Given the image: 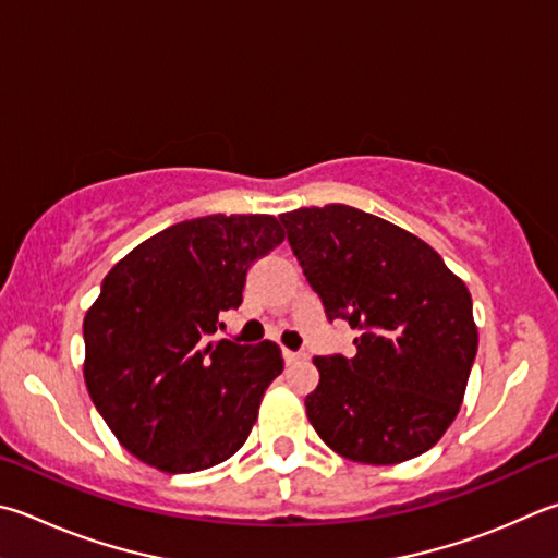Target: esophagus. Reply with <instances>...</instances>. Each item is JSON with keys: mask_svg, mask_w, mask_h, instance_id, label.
<instances>
[{"mask_svg": "<svg viewBox=\"0 0 558 558\" xmlns=\"http://www.w3.org/2000/svg\"><path fill=\"white\" fill-rule=\"evenodd\" d=\"M282 359H286V363H295L300 359V353L290 351V349H282Z\"/></svg>", "mask_w": 558, "mask_h": 558, "instance_id": "34e87169", "label": "esophagus"}]
</instances>
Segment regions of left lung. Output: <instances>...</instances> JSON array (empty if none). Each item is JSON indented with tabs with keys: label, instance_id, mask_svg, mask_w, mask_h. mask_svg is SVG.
Wrapping results in <instances>:
<instances>
[{
	"label": "left lung",
	"instance_id": "obj_1",
	"mask_svg": "<svg viewBox=\"0 0 558 558\" xmlns=\"http://www.w3.org/2000/svg\"><path fill=\"white\" fill-rule=\"evenodd\" d=\"M280 221L327 319L361 331L356 356L314 359L312 427L359 463L429 451L461 410L478 351L465 282L422 239L356 207H302Z\"/></svg>",
	"mask_w": 558,
	"mask_h": 558
}]
</instances>
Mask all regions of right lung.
<instances>
[{
    "label": "right lung",
    "instance_id": "obj_1",
    "mask_svg": "<svg viewBox=\"0 0 558 558\" xmlns=\"http://www.w3.org/2000/svg\"><path fill=\"white\" fill-rule=\"evenodd\" d=\"M282 239L270 215H209L158 231L107 272L83 322L85 385L138 461L195 473L244 447L282 353L221 339L219 317Z\"/></svg>",
    "mask_w": 558,
    "mask_h": 558
}]
</instances>
